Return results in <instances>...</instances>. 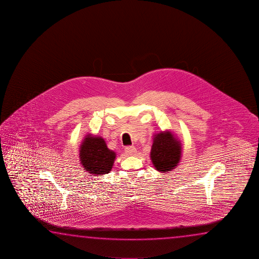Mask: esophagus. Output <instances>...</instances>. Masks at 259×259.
Returning <instances> with one entry per match:
<instances>
[{
    "label": "esophagus",
    "instance_id": "34e87169",
    "mask_svg": "<svg viewBox=\"0 0 259 259\" xmlns=\"http://www.w3.org/2000/svg\"><path fill=\"white\" fill-rule=\"evenodd\" d=\"M125 152L128 155V156H133L137 153V149H135V147H132V146H128L125 148Z\"/></svg>",
    "mask_w": 259,
    "mask_h": 259
}]
</instances>
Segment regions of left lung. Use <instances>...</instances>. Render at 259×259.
<instances>
[{
  "label": "left lung",
  "instance_id": "1",
  "mask_svg": "<svg viewBox=\"0 0 259 259\" xmlns=\"http://www.w3.org/2000/svg\"><path fill=\"white\" fill-rule=\"evenodd\" d=\"M181 143L171 132L155 134L150 151V158L156 170L167 173L174 169L181 158Z\"/></svg>",
  "mask_w": 259,
  "mask_h": 259
}]
</instances>
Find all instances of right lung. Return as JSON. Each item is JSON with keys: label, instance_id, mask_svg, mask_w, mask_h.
Masks as SVG:
<instances>
[{"label": "right lung", "instance_id": "obj_1", "mask_svg": "<svg viewBox=\"0 0 259 259\" xmlns=\"http://www.w3.org/2000/svg\"><path fill=\"white\" fill-rule=\"evenodd\" d=\"M116 153L108 149L103 138L88 134L79 146V161L84 170L92 175L108 174L113 166Z\"/></svg>", "mask_w": 259, "mask_h": 259}]
</instances>
